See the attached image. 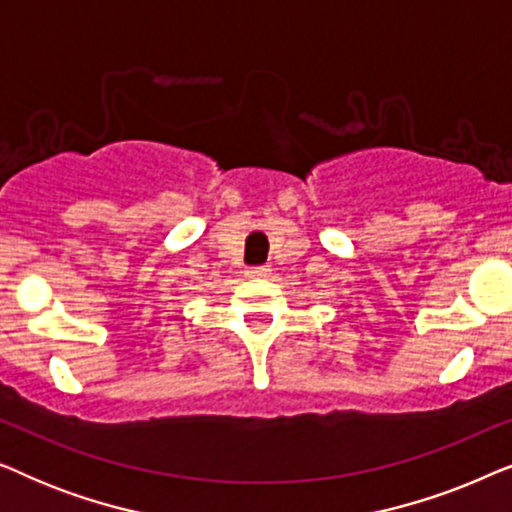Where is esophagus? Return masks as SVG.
<instances>
[{
  "label": "esophagus",
  "mask_w": 512,
  "mask_h": 512,
  "mask_svg": "<svg viewBox=\"0 0 512 512\" xmlns=\"http://www.w3.org/2000/svg\"><path fill=\"white\" fill-rule=\"evenodd\" d=\"M244 275L251 277V279H261V277L270 275V268H268V265H251V268L244 270Z\"/></svg>",
  "instance_id": "1"
}]
</instances>
